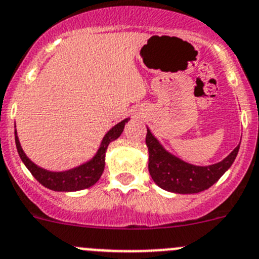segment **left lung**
Masks as SVG:
<instances>
[{"mask_svg": "<svg viewBox=\"0 0 259 259\" xmlns=\"http://www.w3.org/2000/svg\"><path fill=\"white\" fill-rule=\"evenodd\" d=\"M149 172L159 187L176 194H196L209 189L231 167L239 153V144L224 160L210 165H194L168 153L148 128Z\"/></svg>", "mask_w": 259, "mask_h": 259, "instance_id": "obj_1", "label": "left lung"}]
</instances>
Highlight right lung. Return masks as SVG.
Masks as SVG:
<instances>
[{"label": "right lung", "mask_w": 259, "mask_h": 259, "mask_svg": "<svg viewBox=\"0 0 259 259\" xmlns=\"http://www.w3.org/2000/svg\"><path fill=\"white\" fill-rule=\"evenodd\" d=\"M128 120H130V118H125L122 122L114 125L111 130H109L108 134L104 136L103 141H101L100 148L91 160L75 168H72V169L63 170V172H51V170L44 169V168L35 165L21 149L20 141H19L15 130L16 149H18L19 156L25 164V167L29 169L33 177L45 187L54 190V191H78V190L94 186L99 181L104 172V168H105L106 149L111 141L117 140L122 135L125 123Z\"/></svg>", "instance_id": "obj_1"}]
</instances>
